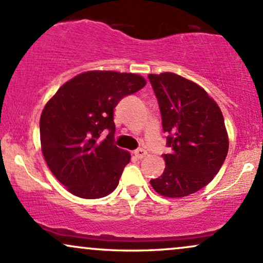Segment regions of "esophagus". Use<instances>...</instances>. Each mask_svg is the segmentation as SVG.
<instances>
[{"instance_id":"1","label":"esophagus","mask_w":263,"mask_h":263,"mask_svg":"<svg viewBox=\"0 0 263 263\" xmlns=\"http://www.w3.org/2000/svg\"><path fill=\"white\" fill-rule=\"evenodd\" d=\"M134 153H135V156L137 157L138 159L144 158V157L147 156V151H146V149H143V148H138V149H136Z\"/></svg>"}]
</instances>
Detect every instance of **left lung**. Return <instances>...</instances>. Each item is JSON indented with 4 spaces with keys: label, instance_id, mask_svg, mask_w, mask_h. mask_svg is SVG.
<instances>
[{
    "label": "left lung",
    "instance_id": "obj_1",
    "mask_svg": "<svg viewBox=\"0 0 263 263\" xmlns=\"http://www.w3.org/2000/svg\"><path fill=\"white\" fill-rule=\"evenodd\" d=\"M158 101L170 153L161 177L151 180L158 194L182 198L208 185L229 149L224 116L215 101L195 83L173 73L149 74Z\"/></svg>",
    "mask_w": 263,
    "mask_h": 263
}]
</instances>
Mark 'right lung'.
<instances>
[{"label": "right lung", "mask_w": 263, "mask_h": 263, "mask_svg": "<svg viewBox=\"0 0 263 263\" xmlns=\"http://www.w3.org/2000/svg\"><path fill=\"white\" fill-rule=\"evenodd\" d=\"M144 85L137 74L87 71L65 83L45 105L39 122L42 152L71 194L99 199L119 185L131 156L115 144L114 108Z\"/></svg>", "instance_id": "right-lung-1"}]
</instances>
